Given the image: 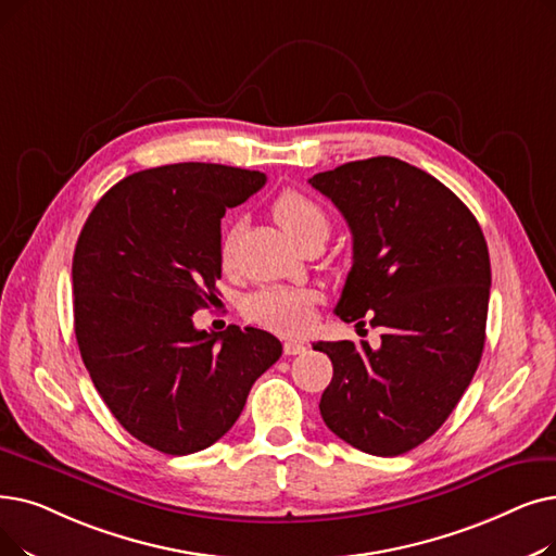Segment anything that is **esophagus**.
Returning <instances> with one entry per match:
<instances>
[{"label":"esophagus","instance_id":"1","mask_svg":"<svg viewBox=\"0 0 556 556\" xmlns=\"http://www.w3.org/2000/svg\"><path fill=\"white\" fill-rule=\"evenodd\" d=\"M304 352H306V345L300 343V341H286V343H283V354H288V356L304 354Z\"/></svg>","mask_w":556,"mask_h":556}]
</instances>
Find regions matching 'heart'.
<instances>
[{
  "instance_id": "obj_1",
  "label": "heart",
  "mask_w": 556,
  "mask_h": 556,
  "mask_svg": "<svg viewBox=\"0 0 556 556\" xmlns=\"http://www.w3.org/2000/svg\"><path fill=\"white\" fill-rule=\"evenodd\" d=\"M273 218L291 236L298 245L313 236L329 233V215L320 202L304 195L300 190H283L273 204ZM236 250V231H229L223 240L220 256L229 265ZM316 293L306 288L268 286L261 288L245 302V316L279 333H302L313 323V308H316Z\"/></svg>"
}]
</instances>
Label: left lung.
<instances>
[{
    "mask_svg": "<svg viewBox=\"0 0 556 556\" xmlns=\"http://www.w3.org/2000/svg\"><path fill=\"white\" fill-rule=\"evenodd\" d=\"M308 184L352 231L336 316L383 331L379 350L313 345L333 364L320 416L361 452L404 454L437 433L479 366L491 295L484 233L447 186L393 156L338 165Z\"/></svg>",
    "mask_w": 556,
    "mask_h": 556,
    "instance_id": "8db88e82",
    "label": "left lung"
}]
</instances>
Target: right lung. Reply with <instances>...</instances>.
Masks as SVG:
<instances>
[{
    "label": "right lung",
    "instance_id": "obj_1",
    "mask_svg": "<svg viewBox=\"0 0 556 556\" xmlns=\"http://www.w3.org/2000/svg\"><path fill=\"white\" fill-rule=\"evenodd\" d=\"M263 184V173L220 163L152 167L117 181L79 233L72 291L84 366L115 420L163 454L223 439L281 356L270 331L192 325L218 291L223 215Z\"/></svg>",
    "mask_w": 556,
    "mask_h": 556
}]
</instances>
